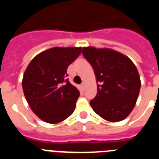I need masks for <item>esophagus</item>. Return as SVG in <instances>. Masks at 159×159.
Returning <instances> with one entry per match:
<instances>
[{"label": "esophagus", "instance_id": "1", "mask_svg": "<svg viewBox=\"0 0 159 159\" xmlns=\"http://www.w3.org/2000/svg\"><path fill=\"white\" fill-rule=\"evenodd\" d=\"M80 88H81V89L83 90V91H84V90H85V83H83V84H81Z\"/></svg>", "mask_w": 159, "mask_h": 159}]
</instances>
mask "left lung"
Instances as JSON below:
<instances>
[{
  "label": "left lung",
  "mask_w": 159,
  "mask_h": 159,
  "mask_svg": "<svg viewBox=\"0 0 159 159\" xmlns=\"http://www.w3.org/2000/svg\"><path fill=\"white\" fill-rule=\"evenodd\" d=\"M83 55L92 66L96 96L90 101L94 111L107 121H122L135 106L141 88L137 67L129 57L111 48L84 47Z\"/></svg>",
  "instance_id": "left-lung-1"
}]
</instances>
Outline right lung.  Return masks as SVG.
Wrapping results in <instances>:
<instances>
[{
    "label": "right lung",
    "mask_w": 159,
    "mask_h": 159,
    "mask_svg": "<svg viewBox=\"0 0 159 159\" xmlns=\"http://www.w3.org/2000/svg\"><path fill=\"white\" fill-rule=\"evenodd\" d=\"M82 47H54L36 55L24 73L22 88L35 115L48 123L64 121L74 112L79 90L66 80L67 67Z\"/></svg>",
    "instance_id": "add662e5"
}]
</instances>
